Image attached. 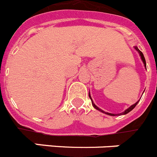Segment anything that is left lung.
I'll return each mask as SVG.
<instances>
[{"instance_id": "8db88e82", "label": "left lung", "mask_w": 157, "mask_h": 157, "mask_svg": "<svg viewBox=\"0 0 157 157\" xmlns=\"http://www.w3.org/2000/svg\"><path fill=\"white\" fill-rule=\"evenodd\" d=\"M135 48H136V50H137V51H138V52H139L140 56H141V59H142V61H143L144 64H145V67H146V62H145V57H144V55H143V53H142V52H141V51H140L139 49H138V47H135ZM89 97H90V99H91V97H90V93H89ZM91 101H92V105H93V106H94V108H95L96 109H98V110H99V111H101V112H104V113H105V114H107V115H109V116H117V115H125V114H127V113H128V112H130V111H131V110H133V109H134V108H135V106H136V105H137V104L138 103V102H136V103L134 104V105H131V106H130V108H129V109H127V110L125 111V112H122V113H120V114H112V113H109V112H104L103 110H101V109H100L99 108H98V107H97V106H96L95 105H94V102H93V101H92V99H91Z\"/></svg>"}]
</instances>
